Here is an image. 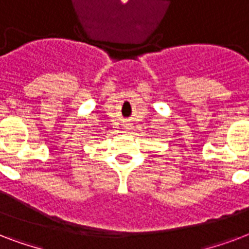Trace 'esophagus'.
I'll return each instance as SVG.
<instances>
[{
  "mask_svg": "<svg viewBox=\"0 0 249 249\" xmlns=\"http://www.w3.org/2000/svg\"><path fill=\"white\" fill-rule=\"evenodd\" d=\"M127 130H130V128H127Z\"/></svg>",
  "mask_w": 249,
  "mask_h": 249,
  "instance_id": "1",
  "label": "esophagus"
}]
</instances>
